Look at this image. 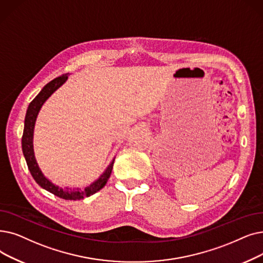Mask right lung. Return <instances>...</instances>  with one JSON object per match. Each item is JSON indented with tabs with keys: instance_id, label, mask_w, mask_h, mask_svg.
Returning a JSON list of instances; mask_svg holds the SVG:
<instances>
[{
	"instance_id": "add662e5",
	"label": "right lung",
	"mask_w": 263,
	"mask_h": 263,
	"mask_svg": "<svg viewBox=\"0 0 263 263\" xmlns=\"http://www.w3.org/2000/svg\"><path fill=\"white\" fill-rule=\"evenodd\" d=\"M66 79H67V74L52 79L51 82H49L41 90V92L29 104V107H28L27 114H26V118H25V128H24V134H22L21 144H22V153H24L29 171H30L32 177L34 178V180H35L42 188L51 192L52 195H54L57 197H59L64 200L76 201V200H82L84 198L92 196L93 193L98 192L99 190H101L106 185V182L111 173L115 158L111 160L110 164L107 166L105 172L100 176V178L97 179L95 182H92L90 186L86 187L84 190H81L78 188L72 189L68 187L62 189L59 186L53 185L52 182L45 177L44 174L42 173V171L36 162L35 156H34V149H33L34 124H35L39 111H40L42 105L45 103V101H46L57 89L61 87L65 83Z\"/></svg>"
}]
</instances>
